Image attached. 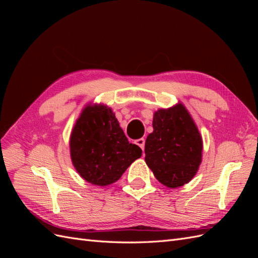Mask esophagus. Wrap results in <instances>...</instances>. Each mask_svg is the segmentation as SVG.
<instances>
[{
  "label": "esophagus",
  "instance_id": "1",
  "mask_svg": "<svg viewBox=\"0 0 258 258\" xmlns=\"http://www.w3.org/2000/svg\"><path fill=\"white\" fill-rule=\"evenodd\" d=\"M136 144L141 147L142 151H143L144 147H145V140L144 139H138L137 141H136Z\"/></svg>",
  "mask_w": 258,
  "mask_h": 258
}]
</instances>
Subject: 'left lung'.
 I'll return each mask as SVG.
<instances>
[{
	"label": "left lung",
	"instance_id": "8db88e82",
	"mask_svg": "<svg viewBox=\"0 0 258 258\" xmlns=\"http://www.w3.org/2000/svg\"><path fill=\"white\" fill-rule=\"evenodd\" d=\"M154 131L145 142V161L155 177L170 188L188 183L201 162L202 140L182 104L154 114Z\"/></svg>",
	"mask_w": 258,
	"mask_h": 258
}]
</instances>
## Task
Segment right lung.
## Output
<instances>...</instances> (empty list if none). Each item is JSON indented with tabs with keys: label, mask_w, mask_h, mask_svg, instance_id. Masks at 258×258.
<instances>
[{
	"label": "right lung",
	"mask_w": 258,
	"mask_h": 258,
	"mask_svg": "<svg viewBox=\"0 0 258 258\" xmlns=\"http://www.w3.org/2000/svg\"><path fill=\"white\" fill-rule=\"evenodd\" d=\"M71 158L86 181L105 186L119 179L142 156L138 145L129 143L111 108L87 106L72 131Z\"/></svg>",
	"instance_id": "right-lung-1"
}]
</instances>
